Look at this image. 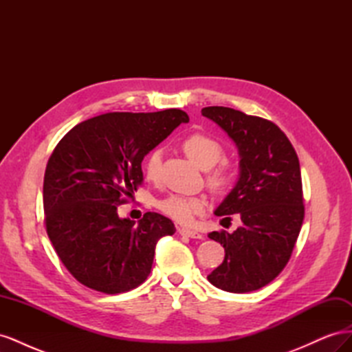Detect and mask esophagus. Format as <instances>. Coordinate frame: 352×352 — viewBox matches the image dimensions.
I'll return each mask as SVG.
<instances>
[{"mask_svg": "<svg viewBox=\"0 0 352 352\" xmlns=\"http://www.w3.org/2000/svg\"><path fill=\"white\" fill-rule=\"evenodd\" d=\"M179 233L182 236H188V238H194V239H202L204 236L201 235V233H198L197 230H190V229H186V228H182L179 229Z\"/></svg>", "mask_w": 352, "mask_h": 352, "instance_id": "esophagus-1", "label": "esophagus"}]
</instances>
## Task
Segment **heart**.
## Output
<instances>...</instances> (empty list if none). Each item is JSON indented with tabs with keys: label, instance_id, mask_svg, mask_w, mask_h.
<instances>
[{
	"label": "heart",
	"instance_id": "1",
	"mask_svg": "<svg viewBox=\"0 0 352 352\" xmlns=\"http://www.w3.org/2000/svg\"><path fill=\"white\" fill-rule=\"evenodd\" d=\"M182 150L185 154L192 160V162L201 168H210L207 173V184L211 189L221 192L230 186L233 180V167L221 162L223 157L221 144L204 133H192L186 136L182 142ZM219 164L217 165V163ZM217 166H214V164ZM160 164H162V154L158 151H153L148 155L144 170L145 177L148 180H157L160 173ZM207 201L202 197H188V195H168L164 199L158 201V208L164 214L180 225H190L197 216L206 211Z\"/></svg>",
	"mask_w": 352,
	"mask_h": 352
}]
</instances>
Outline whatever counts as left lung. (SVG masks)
Returning a JSON list of instances; mask_svg holds the SVG:
<instances>
[{
  "mask_svg": "<svg viewBox=\"0 0 352 352\" xmlns=\"http://www.w3.org/2000/svg\"><path fill=\"white\" fill-rule=\"evenodd\" d=\"M239 151L236 186L214 211L242 225L208 233L225 248V260L207 279L219 289L245 294L270 283L289 261L304 220L300 160L287 136L273 122L229 107H206ZM223 219V220H225Z\"/></svg>",
  "mask_w": 352,
  "mask_h": 352,
  "instance_id": "obj_1",
  "label": "left lung"
}]
</instances>
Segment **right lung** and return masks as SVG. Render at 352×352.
<instances>
[{
  "label": "right lung",
  "mask_w": 352,
  "mask_h": 352,
  "mask_svg": "<svg viewBox=\"0 0 352 352\" xmlns=\"http://www.w3.org/2000/svg\"><path fill=\"white\" fill-rule=\"evenodd\" d=\"M185 111L105 113L73 127L52 151L44 176L48 238L82 285L104 294L138 287L151 273L155 245L173 221L145 212L135 225L117 207L144 180V157L188 123Z\"/></svg>",
  "instance_id": "1"
}]
</instances>
